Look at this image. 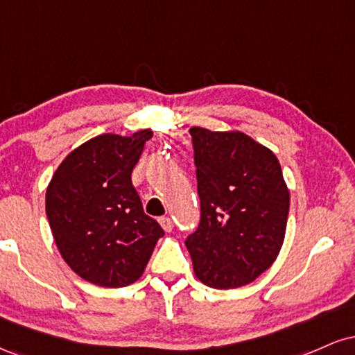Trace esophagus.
<instances>
[{"mask_svg":"<svg viewBox=\"0 0 355 355\" xmlns=\"http://www.w3.org/2000/svg\"><path fill=\"white\" fill-rule=\"evenodd\" d=\"M158 222H160V225L164 227L165 232H172L173 230V222L170 217H160L158 218Z\"/></svg>","mask_w":355,"mask_h":355,"instance_id":"esophagus-1","label":"esophagus"}]
</instances>
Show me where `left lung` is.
Wrapping results in <instances>:
<instances>
[{
  "mask_svg": "<svg viewBox=\"0 0 355 355\" xmlns=\"http://www.w3.org/2000/svg\"><path fill=\"white\" fill-rule=\"evenodd\" d=\"M200 223L185 240L197 279L211 288L250 284L282 247L291 195L270 150L242 132L190 128Z\"/></svg>",
  "mask_w": 355,
  "mask_h": 355,
  "instance_id": "1",
  "label": "left lung"
}]
</instances>
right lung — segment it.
I'll return each mask as SVG.
<instances>
[{
	"instance_id": "add662e5",
	"label": "right lung",
	"mask_w": 355,
	"mask_h": 355,
	"mask_svg": "<svg viewBox=\"0 0 355 355\" xmlns=\"http://www.w3.org/2000/svg\"><path fill=\"white\" fill-rule=\"evenodd\" d=\"M152 132L85 141L61 162L46 190V217L64 262L101 287H125L144 274L165 232L144 211L132 172Z\"/></svg>"
}]
</instances>
